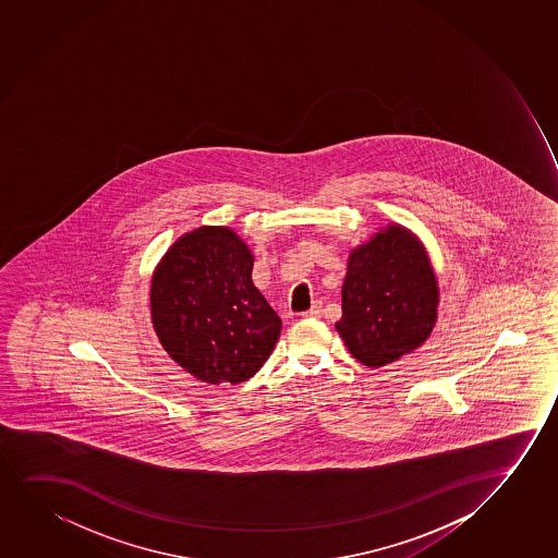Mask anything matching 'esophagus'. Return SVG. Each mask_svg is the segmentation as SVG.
<instances>
[{"label":"esophagus","mask_w":558,"mask_h":558,"mask_svg":"<svg viewBox=\"0 0 558 558\" xmlns=\"http://www.w3.org/2000/svg\"><path fill=\"white\" fill-rule=\"evenodd\" d=\"M303 318H322V304H312L311 311L303 312Z\"/></svg>","instance_id":"obj_1"}]
</instances>
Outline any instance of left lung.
Returning <instances> with one entry per match:
<instances>
[{
    "label": "left lung",
    "mask_w": 558,
    "mask_h": 558,
    "mask_svg": "<svg viewBox=\"0 0 558 558\" xmlns=\"http://www.w3.org/2000/svg\"><path fill=\"white\" fill-rule=\"evenodd\" d=\"M437 306L439 286L426 246L411 229L390 223L348 255L335 329L357 362L377 369L426 342Z\"/></svg>",
    "instance_id": "left-lung-1"
}]
</instances>
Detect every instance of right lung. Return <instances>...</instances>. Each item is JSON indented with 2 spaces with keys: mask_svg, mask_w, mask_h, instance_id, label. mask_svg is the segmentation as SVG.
Masks as SVG:
<instances>
[{
  "mask_svg": "<svg viewBox=\"0 0 558 558\" xmlns=\"http://www.w3.org/2000/svg\"><path fill=\"white\" fill-rule=\"evenodd\" d=\"M254 254L229 227L203 225L168 247L151 278V322L167 354L208 384L254 377L282 319L254 282Z\"/></svg>",
  "mask_w": 558,
  "mask_h": 558,
  "instance_id": "obj_1",
  "label": "right lung"
}]
</instances>
